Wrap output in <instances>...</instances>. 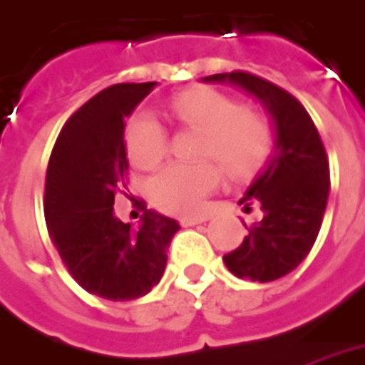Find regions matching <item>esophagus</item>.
Wrapping results in <instances>:
<instances>
[{"instance_id":"obj_1","label":"esophagus","mask_w":365,"mask_h":365,"mask_svg":"<svg viewBox=\"0 0 365 365\" xmlns=\"http://www.w3.org/2000/svg\"><path fill=\"white\" fill-rule=\"evenodd\" d=\"M210 219V215H200V217H182L180 219V225L182 227H194V225H202Z\"/></svg>"}]
</instances>
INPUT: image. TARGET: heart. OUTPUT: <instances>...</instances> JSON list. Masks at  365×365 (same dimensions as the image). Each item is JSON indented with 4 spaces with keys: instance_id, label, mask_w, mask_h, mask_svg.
Here are the masks:
<instances>
[{
    "instance_id": "1",
    "label": "heart",
    "mask_w": 365,
    "mask_h": 365,
    "mask_svg": "<svg viewBox=\"0 0 365 365\" xmlns=\"http://www.w3.org/2000/svg\"><path fill=\"white\" fill-rule=\"evenodd\" d=\"M173 115L182 127L202 133L200 160L221 163L232 179H248L267 163L273 134L262 115L252 113L238 100L213 88H190L171 100ZM127 153L136 169L152 171L165 160V128L153 115L138 113L127 127ZM221 169L215 163L165 167L150 182L153 204L177 215H198L205 198L217 188Z\"/></svg>"
}]
</instances>
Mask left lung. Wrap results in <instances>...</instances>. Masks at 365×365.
<instances>
[{"label": "left lung", "mask_w": 365, "mask_h": 365, "mask_svg": "<svg viewBox=\"0 0 365 365\" xmlns=\"http://www.w3.org/2000/svg\"><path fill=\"white\" fill-rule=\"evenodd\" d=\"M204 81L245 88L264 103L273 123V152L245 198L238 200L246 212L259 204L264 217L245 225L248 235L242 245L223 256L232 275L269 283L297 269L316 242L331 186L327 153L308 111L281 86L245 71Z\"/></svg>", "instance_id": "1"}]
</instances>
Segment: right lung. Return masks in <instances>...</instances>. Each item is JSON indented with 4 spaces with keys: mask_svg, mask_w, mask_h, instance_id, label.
Listing matches in <instances>:
<instances>
[{
    "mask_svg": "<svg viewBox=\"0 0 365 365\" xmlns=\"http://www.w3.org/2000/svg\"><path fill=\"white\" fill-rule=\"evenodd\" d=\"M158 82H123L101 90L68 117L46 173L43 215L63 264L82 289L113 302L148 294L160 283L167 248L180 227L148 210L130 227L113 215L127 188L125 119Z\"/></svg>",
    "mask_w": 365,
    "mask_h": 365,
    "instance_id": "add662e5",
    "label": "right lung"
}]
</instances>
